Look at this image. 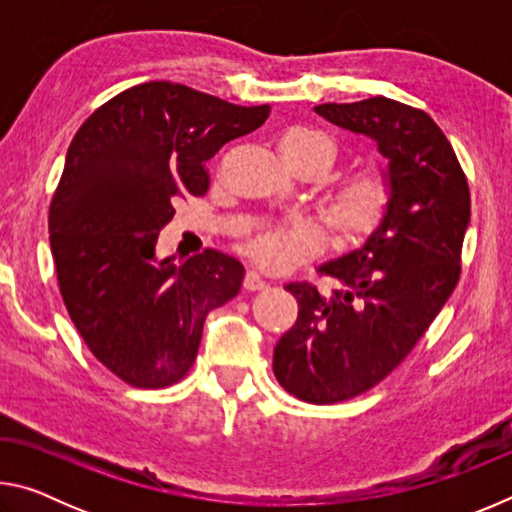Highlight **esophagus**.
<instances>
[{
  "mask_svg": "<svg viewBox=\"0 0 512 512\" xmlns=\"http://www.w3.org/2000/svg\"><path fill=\"white\" fill-rule=\"evenodd\" d=\"M244 287L248 291H259V289L266 287V280L257 271H248L246 277H244Z\"/></svg>",
  "mask_w": 512,
  "mask_h": 512,
  "instance_id": "1",
  "label": "esophagus"
}]
</instances>
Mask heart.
Here are the masks:
<instances>
[{"instance_id": "b5f03b06", "label": "heart", "mask_w": 512, "mask_h": 512, "mask_svg": "<svg viewBox=\"0 0 512 512\" xmlns=\"http://www.w3.org/2000/svg\"><path fill=\"white\" fill-rule=\"evenodd\" d=\"M280 151L314 169L316 176L334 167L336 142L323 131L293 128L280 140ZM393 203V185L384 171L366 169L336 183L323 203V219L336 244H361L386 221ZM244 250L266 271H287L305 262L320 248V232L307 221L264 223L244 239Z\"/></svg>"}]
</instances>
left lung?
Listing matches in <instances>:
<instances>
[{
    "label": "left lung",
    "instance_id": "1",
    "mask_svg": "<svg viewBox=\"0 0 512 512\" xmlns=\"http://www.w3.org/2000/svg\"><path fill=\"white\" fill-rule=\"evenodd\" d=\"M314 110L372 137L393 185L391 210L375 235L318 268L341 284L332 296L309 282L284 287L298 300V320L275 345V377L302 402L334 404L391 375L452 296L470 187L452 144L424 110L386 97Z\"/></svg>",
    "mask_w": 512,
    "mask_h": 512
}]
</instances>
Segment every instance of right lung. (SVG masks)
I'll return each instance as SVG.
<instances>
[{"mask_svg": "<svg viewBox=\"0 0 512 512\" xmlns=\"http://www.w3.org/2000/svg\"><path fill=\"white\" fill-rule=\"evenodd\" d=\"M268 112L151 81L103 103L69 144L49 205L60 296L90 352L126 384L183 379L205 316L239 293V259L205 248L176 266L155 257V241L180 198L207 192L205 162Z\"/></svg>", "mask_w": 512, "mask_h": 512, "instance_id": "right-lung-1", "label": "right lung"}]
</instances>
